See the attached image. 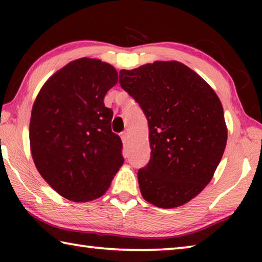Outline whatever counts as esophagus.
<instances>
[{
	"mask_svg": "<svg viewBox=\"0 0 262 262\" xmlns=\"http://www.w3.org/2000/svg\"><path fill=\"white\" fill-rule=\"evenodd\" d=\"M121 140L123 143H128V140H129V134H128L127 130L121 133Z\"/></svg>",
	"mask_w": 262,
	"mask_h": 262,
	"instance_id": "34e87169",
	"label": "esophagus"
}]
</instances>
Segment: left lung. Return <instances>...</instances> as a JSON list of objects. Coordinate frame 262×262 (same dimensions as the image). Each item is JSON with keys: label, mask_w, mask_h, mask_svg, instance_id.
<instances>
[{"label": "left lung", "mask_w": 262, "mask_h": 262, "mask_svg": "<svg viewBox=\"0 0 262 262\" xmlns=\"http://www.w3.org/2000/svg\"><path fill=\"white\" fill-rule=\"evenodd\" d=\"M119 82L148 119L151 157L137 173L142 196L164 209L189 202L210 183L227 145L219 96L178 61L122 69Z\"/></svg>", "instance_id": "obj_1"}]
</instances>
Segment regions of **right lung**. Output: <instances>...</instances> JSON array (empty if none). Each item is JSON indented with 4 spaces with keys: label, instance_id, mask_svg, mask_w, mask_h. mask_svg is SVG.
I'll list each match as a JSON object with an SVG mask.
<instances>
[{
    "label": "right lung",
    "instance_id": "obj_1",
    "mask_svg": "<svg viewBox=\"0 0 262 262\" xmlns=\"http://www.w3.org/2000/svg\"><path fill=\"white\" fill-rule=\"evenodd\" d=\"M117 83L112 64L81 57L53 74L33 103L29 133L34 165L70 201L103 196L125 161L120 136L111 128L113 112L104 104Z\"/></svg>",
    "mask_w": 262,
    "mask_h": 262
}]
</instances>
